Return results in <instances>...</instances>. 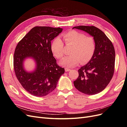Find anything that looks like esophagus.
I'll use <instances>...</instances> for the list:
<instances>
[{"mask_svg": "<svg viewBox=\"0 0 127 127\" xmlns=\"http://www.w3.org/2000/svg\"><path fill=\"white\" fill-rule=\"evenodd\" d=\"M64 70H65V71H69L70 69L68 68H65Z\"/></svg>", "mask_w": 127, "mask_h": 127, "instance_id": "34e87169", "label": "esophagus"}]
</instances>
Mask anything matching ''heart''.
Listing matches in <instances>:
<instances>
[{"instance_id":"heart-1","label":"heart","mask_w":127,"mask_h":127,"mask_svg":"<svg viewBox=\"0 0 127 127\" xmlns=\"http://www.w3.org/2000/svg\"><path fill=\"white\" fill-rule=\"evenodd\" d=\"M63 37L67 46L72 45L70 56H67L59 63L61 66L67 67H75L79 63L82 64L89 62L93 57L96 44L94 38L86 36L85 34L75 30H71L63 34ZM51 50L57 58L64 57V44L59 37L53 40L51 44Z\"/></svg>"}]
</instances>
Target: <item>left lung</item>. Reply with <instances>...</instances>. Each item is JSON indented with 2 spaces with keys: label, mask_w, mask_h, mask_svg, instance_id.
Masks as SVG:
<instances>
[{
  "label": "left lung",
  "mask_w": 127,
  "mask_h": 127,
  "mask_svg": "<svg viewBox=\"0 0 127 127\" xmlns=\"http://www.w3.org/2000/svg\"><path fill=\"white\" fill-rule=\"evenodd\" d=\"M82 30L93 36L96 48L92 59L78 70L74 82L76 89L87 95L102 92L112 79L114 71L115 50L113 44L101 30L94 26H78L72 29Z\"/></svg>",
  "instance_id": "obj_1"
}]
</instances>
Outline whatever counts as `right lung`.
I'll return each mask as SVG.
<instances>
[{
    "mask_svg": "<svg viewBox=\"0 0 127 127\" xmlns=\"http://www.w3.org/2000/svg\"><path fill=\"white\" fill-rule=\"evenodd\" d=\"M63 31V29L36 26L18 42L14 55L15 75L22 86L34 96L42 97L56 88L64 69L57 64L51 50V41ZM28 57L36 61V68L27 72L24 61Z\"/></svg>",
    "mask_w": 127,
    "mask_h": 127,
    "instance_id": "obj_1",
    "label": "right lung"
}]
</instances>
